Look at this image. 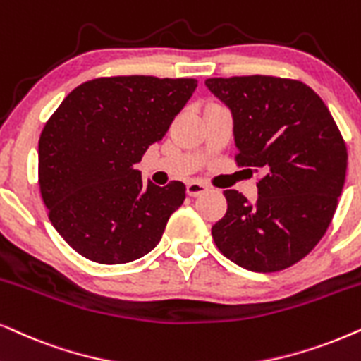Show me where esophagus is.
Returning <instances> with one entry per match:
<instances>
[{"label":"esophagus","instance_id":"obj_1","mask_svg":"<svg viewBox=\"0 0 361 361\" xmlns=\"http://www.w3.org/2000/svg\"><path fill=\"white\" fill-rule=\"evenodd\" d=\"M204 192H207V185L202 184V182H189L187 184V194L190 195V197H197V195L204 194Z\"/></svg>","mask_w":361,"mask_h":361}]
</instances>
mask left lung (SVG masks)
I'll list each match as a JSON object with an SVG mask.
<instances>
[{
  "label": "left lung",
  "mask_w": 361,
  "mask_h": 361,
  "mask_svg": "<svg viewBox=\"0 0 361 361\" xmlns=\"http://www.w3.org/2000/svg\"><path fill=\"white\" fill-rule=\"evenodd\" d=\"M205 86L232 111L237 166L265 171L255 204L224 190L215 245L252 272L287 269L310 254L334 219L348 161L338 126L320 96L295 79L210 78Z\"/></svg>",
  "instance_id": "obj_1"
}]
</instances>
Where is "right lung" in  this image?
<instances>
[{
	"label": "right lung",
	"mask_w": 361,
	"mask_h": 361,
	"mask_svg": "<svg viewBox=\"0 0 361 361\" xmlns=\"http://www.w3.org/2000/svg\"><path fill=\"white\" fill-rule=\"evenodd\" d=\"M195 87L192 78H97L53 112L39 137L37 180L51 224L78 254L128 264L161 240L185 185H144L133 166L166 135Z\"/></svg>",
	"instance_id": "add662e5"
}]
</instances>
